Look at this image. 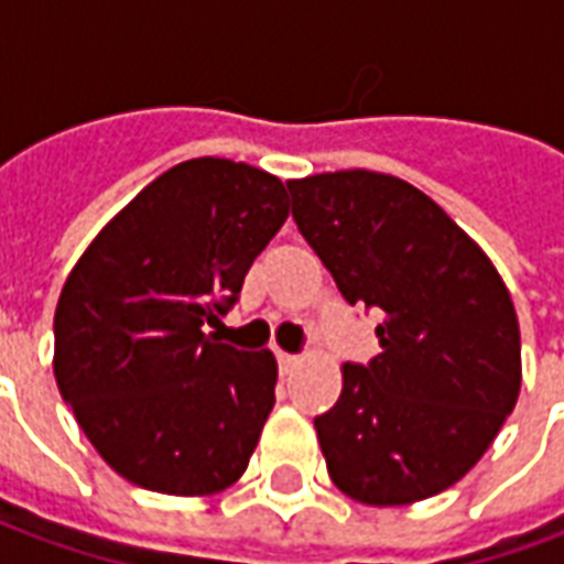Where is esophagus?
Masks as SVG:
<instances>
[{"instance_id":"34e87169","label":"esophagus","mask_w":564,"mask_h":564,"mask_svg":"<svg viewBox=\"0 0 564 564\" xmlns=\"http://www.w3.org/2000/svg\"><path fill=\"white\" fill-rule=\"evenodd\" d=\"M300 367V357L297 355H288V351H279V369H282V376L288 372H294Z\"/></svg>"}]
</instances>
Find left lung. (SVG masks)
<instances>
[{
  "mask_svg": "<svg viewBox=\"0 0 564 564\" xmlns=\"http://www.w3.org/2000/svg\"><path fill=\"white\" fill-rule=\"evenodd\" d=\"M291 213L343 297L381 310V355L345 364L315 417L355 501L430 499L475 468L520 397V324L487 252L421 188L376 171L288 180Z\"/></svg>",
  "mask_w": 564,
  "mask_h": 564,
  "instance_id": "obj_1",
  "label": "left lung"
}]
</instances>
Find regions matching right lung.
Instances as JSON below:
<instances>
[{"mask_svg": "<svg viewBox=\"0 0 564 564\" xmlns=\"http://www.w3.org/2000/svg\"><path fill=\"white\" fill-rule=\"evenodd\" d=\"M285 219L279 176L207 155L155 176L86 246L56 303L53 376L117 475L164 496L240 480L276 402V357L204 324Z\"/></svg>", "mask_w": 564, "mask_h": 564, "instance_id": "obj_1", "label": "right lung"}]
</instances>
